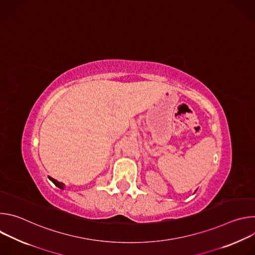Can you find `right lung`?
I'll return each mask as SVG.
<instances>
[{
    "mask_svg": "<svg viewBox=\"0 0 255 255\" xmlns=\"http://www.w3.org/2000/svg\"><path fill=\"white\" fill-rule=\"evenodd\" d=\"M48 178H49V179L52 181V183H53V184H54L56 187H58L59 189H63V188H64V185H63L62 183H59V181H57L56 179L52 178L51 176H48Z\"/></svg>",
    "mask_w": 255,
    "mask_h": 255,
    "instance_id": "1",
    "label": "right lung"
}]
</instances>
